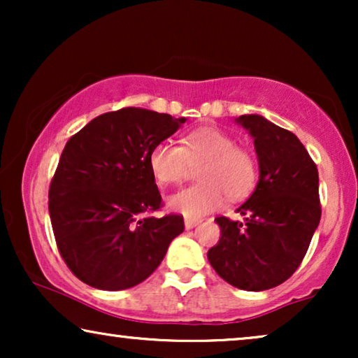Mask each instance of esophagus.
Masks as SVG:
<instances>
[{
	"label": "esophagus",
	"mask_w": 358,
	"mask_h": 358,
	"mask_svg": "<svg viewBox=\"0 0 358 358\" xmlns=\"http://www.w3.org/2000/svg\"><path fill=\"white\" fill-rule=\"evenodd\" d=\"M185 229H192L194 227H197L199 224V220H192V218H185Z\"/></svg>",
	"instance_id": "34e87169"
}]
</instances>
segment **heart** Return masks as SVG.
Masks as SVG:
<instances>
[{
  "label": "heart",
  "instance_id": "1",
  "mask_svg": "<svg viewBox=\"0 0 358 358\" xmlns=\"http://www.w3.org/2000/svg\"><path fill=\"white\" fill-rule=\"evenodd\" d=\"M182 145H155L148 155L151 174L159 185L178 184L197 166L199 184L168 199V207L187 218H200L220 208L224 197L239 200L257 182V159L251 151L217 127H200L182 136Z\"/></svg>",
  "mask_w": 358,
  "mask_h": 358
}]
</instances>
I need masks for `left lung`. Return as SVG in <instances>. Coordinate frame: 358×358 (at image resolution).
<instances>
[{"label": "left lung", "instance_id": "8db88e82", "mask_svg": "<svg viewBox=\"0 0 358 358\" xmlns=\"http://www.w3.org/2000/svg\"><path fill=\"white\" fill-rule=\"evenodd\" d=\"M254 138L259 182L238 208L241 222L215 218L222 238L207 252L215 272L248 292L280 285L300 267L321 220L320 178L296 135L262 115H239Z\"/></svg>", "mask_w": 358, "mask_h": 358}]
</instances>
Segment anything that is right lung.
Listing matches in <instances>:
<instances>
[{
  "label": "right lung",
  "mask_w": 358,
  "mask_h": 358,
  "mask_svg": "<svg viewBox=\"0 0 358 358\" xmlns=\"http://www.w3.org/2000/svg\"><path fill=\"white\" fill-rule=\"evenodd\" d=\"M184 122L124 107L96 117L66 141L48 212L58 251L81 282L109 292L138 285L184 231L180 215L145 217L161 207L150 151Z\"/></svg>",
  "instance_id": "obj_1"
}]
</instances>
